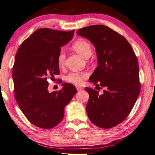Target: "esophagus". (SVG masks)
<instances>
[{"mask_svg":"<svg viewBox=\"0 0 155 155\" xmlns=\"http://www.w3.org/2000/svg\"><path fill=\"white\" fill-rule=\"evenodd\" d=\"M76 88H77V90H78V91H79V90H82V87H81V86H76Z\"/></svg>","mask_w":155,"mask_h":155,"instance_id":"1","label":"esophagus"}]
</instances>
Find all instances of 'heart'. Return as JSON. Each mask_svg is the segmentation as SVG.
Instances as JSON below:
<instances>
[{
	"instance_id": "heart-1",
	"label": "heart",
	"mask_w": 155,
	"mask_h": 155,
	"mask_svg": "<svg viewBox=\"0 0 155 155\" xmlns=\"http://www.w3.org/2000/svg\"><path fill=\"white\" fill-rule=\"evenodd\" d=\"M73 49L84 58H88L92 54V46L85 39L78 38L73 45ZM65 54L63 51H61L58 56V65L59 67H63L65 64ZM88 73L86 71L80 72H71L67 75L66 81L73 84L80 85L88 78Z\"/></svg>"
}]
</instances>
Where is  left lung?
<instances>
[{
  "label": "left lung",
  "instance_id": "8db88e82",
  "mask_svg": "<svg viewBox=\"0 0 155 155\" xmlns=\"http://www.w3.org/2000/svg\"><path fill=\"white\" fill-rule=\"evenodd\" d=\"M77 35L96 48L98 65L89 81L104 88L99 95L98 91L85 88L90 96L87 114L100 128H113L128 116L140 92L136 54L124 37L107 26L90 25L78 29Z\"/></svg>",
  "mask_w": 155,
  "mask_h": 155
}]
</instances>
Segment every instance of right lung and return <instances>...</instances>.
Returning a JSON list of instances; mask_svg holds the SVG:
<instances>
[{
	"label": "right lung",
	"mask_w": 155,
	"mask_h": 155,
	"mask_svg": "<svg viewBox=\"0 0 155 155\" xmlns=\"http://www.w3.org/2000/svg\"><path fill=\"white\" fill-rule=\"evenodd\" d=\"M74 30L39 29L22 42L15 55L12 77L15 98L29 121L44 129L52 128L63 120L65 106L77 93L70 83L50 93L47 78L59 74L58 56Z\"/></svg>",
	"instance_id": "right-lung-1"
}]
</instances>
